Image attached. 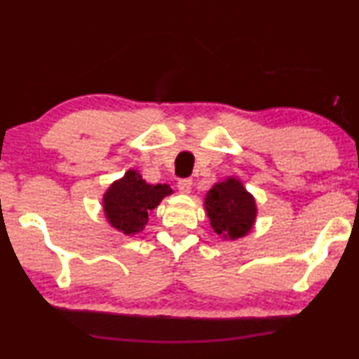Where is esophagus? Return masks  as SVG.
Returning a JSON list of instances; mask_svg holds the SVG:
<instances>
[{"mask_svg": "<svg viewBox=\"0 0 359 359\" xmlns=\"http://www.w3.org/2000/svg\"><path fill=\"white\" fill-rule=\"evenodd\" d=\"M191 188H193V180H180L178 181V191L181 194H189Z\"/></svg>", "mask_w": 359, "mask_h": 359, "instance_id": "34e87169", "label": "esophagus"}]
</instances>
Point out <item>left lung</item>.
<instances>
[{
  "label": "left lung",
  "instance_id": "obj_1",
  "mask_svg": "<svg viewBox=\"0 0 359 359\" xmlns=\"http://www.w3.org/2000/svg\"><path fill=\"white\" fill-rule=\"evenodd\" d=\"M210 227L224 238H240L253 227L257 204L238 180L229 178L209 189L204 199Z\"/></svg>",
  "mask_w": 359,
  "mask_h": 359
}]
</instances>
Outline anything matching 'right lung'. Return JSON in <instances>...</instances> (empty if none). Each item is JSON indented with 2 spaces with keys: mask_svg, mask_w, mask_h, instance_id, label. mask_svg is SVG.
<instances>
[{
  "mask_svg": "<svg viewBox=\"0 0 359 359\" xmlns=\"http://www.w3.org/2000/svg\"><path fill=\"white\" fill-rule=\"evenodd\" d=\"M173 193L168 184H147L135 170H129L106 191L102 205L112 227L126 235L139 233L160 201Z\"/></svg>",
  "mask_w": 359,
  "mask_h": 359,
  "instance_id": "add662e5",
  "label": "right lung"
}]
</instances>
